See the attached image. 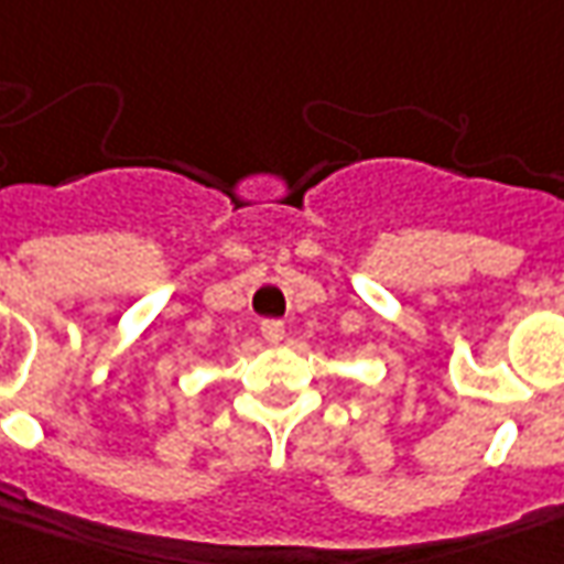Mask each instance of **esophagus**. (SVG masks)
Listing matches in <instances>:
<instances>
[{
  "label": "esophagus",
  "instance_id": "34e87169",
  "mask_svg": "<svg viewBox=\"0 0 564 564\" xmlns=\"http://www.w3.org/2000/svg\"><path fill=\"white\" fill-rule=\"evenodd\" d=\"M262 337L268 343L283 340V321H262Z\"/></svg>",
  "mask_w": 564,
  "mask_h": 564
}]
</instances>
